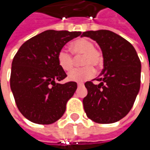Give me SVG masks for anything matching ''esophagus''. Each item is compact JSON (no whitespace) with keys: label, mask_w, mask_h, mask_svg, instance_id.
I'll list each match as a JSON object with an SVG mask.
<instances>
[{"label":"esophagus","mask_w":150,"mask_h":150,"mask_svg":"<svg viewBox=\"0 0 150 150\" xmlns=\"http://www.w3.org/2000/svg\"><path fill=\"white\" fill-rule=\"evenodd\" d=\"M83 83H78V87H83Z\"/></svg>","instance_id":"obj_1"}]
</instances>
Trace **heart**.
<instances>
[{
  "mask_svg": "<svg viewBox=\"0 0 150 150\" xmlns=\"http://www.w3.org/2000/svg\"><path fill=\"white\" fill-rule=\"evenodd\" d=\"M70 49L76 57H83L81 65L83 67L74 69L68 73L67 78L72 82H83L93 78L94 67H98L103 63V56L99 51L94 48V44L88 38H79L73 41ZM57 62L60 67L68 72L74 66V58L67 50L61 49L57 53Z\"/></svg>",
  "mask_w": 150,
  "mask_h": 150,
  "instance_id": "b5f03b06",
  "label": "heart"
}]
</instances>
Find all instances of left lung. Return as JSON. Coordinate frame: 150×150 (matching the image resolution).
<instances>
[{
	"instance_id": "obj_1",
	"label": "left lung",
	"mask_w": 150,
	"mask_h": 150,
	"mask_svg": "<svg viewBox=\"0 0 150 150\" xmlns=\"http://www.w3.org/2000/svg\"><path fill=\"white\" fill-rule=\"evenodd\" d=\"M82 37L96 41L103 57V69L95 78L100 83H85L84 111L95 123H115L129 113L139 93L140 60L132 44L111 31H88Z\"/></svg>"
}]
</instances>
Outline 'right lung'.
I'll return each instance as SVG.
<instances>
[{
  "label": "right lung",
  "mask_w": 150,
  "mask_h": 150,
  "mask_svg": "<svg viewBox=\"0 0 150 150\" xmlns=\"http://www.w3.org/2000/svg\"><path fill=\"white\" fill-rule=\"evenodd\" d=\"M81 32L47 30L21 45L15 55L10 85L16 106L32 123L51 124L63 115L67 101L78 86L58 83L67 77L57 62V53Z\"/></svg>",
  "instance_id": "1"
}]
</instances>
